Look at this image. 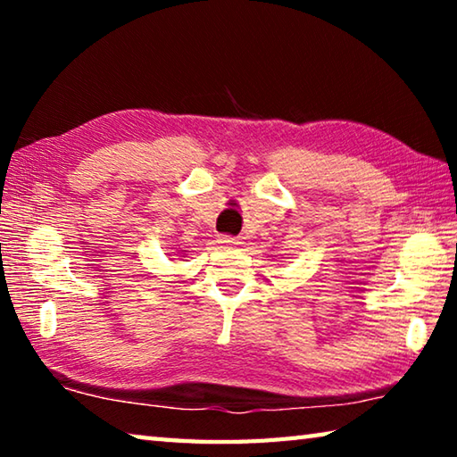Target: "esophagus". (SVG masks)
<instances>
[{"mask_svg": "<svg viewBox=\"0 0 457 457\" xmlns=\"http://www.w3.org/2000/svg\"><path fill=\"white\" fill-rule=\"evenodd\" d=\"M218 244L221 247H237L242 242H239V237H234V236H220Z\"/></svg>", "mask_w": 457, "mask_h": 457, "instance_id": "34e87169", "label": "esophagus"}]
</instances>
